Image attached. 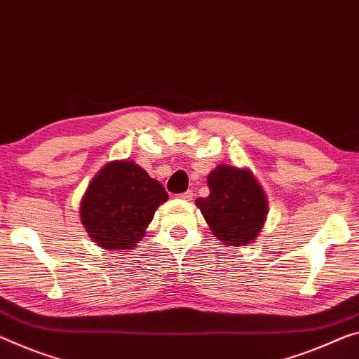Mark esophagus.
Instances as JSON below:
<instances>
[{"instance_id": "34e87169", "label": "esophagus", "mask_w": 359, "mask_h": 359, "mask_svg": "<svg viewBox=\"0 0 359 359\" xmlns=\"http://www.w3.org/2000/svg\"><path fill=\"white\" fill-rule=\"evenodd\" d=\"M176 197L181 198V201L191 202V201H192V197H194V192H192V191H186V192H183V194H178Z\"/></svg>"}]
</instances>
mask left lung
Wrapping results in <instances>:
<instances>
[{
  "mask_svg": "<svg viewBox=\"0 0 359 359\" xmlns=\"http://www.w3.org/2000/svg\"><path fill=\"white\" fill-rule=\"evenodd\" d=\"M208 197L196 205L218 241L244 247L255 242L268 215V198L249 168L222 163L207 178Z\"/></svg>",
  "mask_w": 359,
  "mask_h": 359,
  "instance_id": "obj_1",
  "label": "left lung"
}]
</instances>
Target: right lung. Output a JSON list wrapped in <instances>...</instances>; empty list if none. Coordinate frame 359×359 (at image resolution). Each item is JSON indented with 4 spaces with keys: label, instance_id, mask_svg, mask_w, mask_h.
I'll list each match as a JSON object with an SVG mask.
<instances>
[{
    "label": "right lung",
    "instance_id": "add662e5",
    "mask_svg": "<svg viewBox=\"0 0 359 359\" xmlns=\"http://www.w3.org/2000/svg\"><path fill=\"white\" fill-rule=\"evenodd\" d=\"M167 201L163 186L144 168L128 158L112 161L88 184L80 219L96 245L128 252L140 244L154 213Z\"/></svg>",
    "mask_w": 359,
    "mask_h": 359
}]
</instances>
